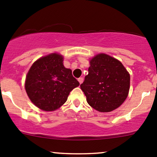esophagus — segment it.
Here are the masks:
<instances>
[{
  "label": "esophagus",
  "mask_w": 157,
  "mask_h": 157,
  "mask_svg": "<svg viewBox=\"0 0 157 157\" xmlns=\"http://www.w3.org/2000/svg\"><path fill=\"white\" fill-rule=\"evenodd\" d=\"M83 80H84V78H82V77H81V78H78V82H79V84H82V82H83Z\"/></svg>",
  "instance_id": "1"
}]
</instances>
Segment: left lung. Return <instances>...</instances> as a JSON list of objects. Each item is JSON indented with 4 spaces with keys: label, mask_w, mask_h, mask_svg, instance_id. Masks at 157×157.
<instances>
[{
    "label": "left lung",
    "mask_w": 157,
    "mask_h": 157,
    "mask_svg": "<svg viewBox=\"0 0 157 157\" xmlns=\"http://www.w3.org/2000/svg\"><path fill=\"white\" fill-rule=\"evenodd\" d=\"M88 74L80 85L87 103L99 112H110L125 101L130 74L119 60L100 53L90 61Z\"/></svg>",
    "instance_id": "obj_1"
}]
</instances>
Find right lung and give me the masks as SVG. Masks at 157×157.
Listing matches in <instances>:
<instances>
[{"instance_id": "obj_1", "label": "right lung", "mask_w": 157, "mask_h": 157, "mask_svg": "<svg viewBox=\"0 0 157 157\" xmlns=\"http://www.w3.org/2000/svg\"><path fill=\"white\" fill-rule=\"evenodd\" d=\"M63 61V56L58 53L44 56L33 63L26 75V92L40 110H57L67 100L70 91L79 85Z\"/></svg>"}]
</instances>
